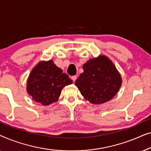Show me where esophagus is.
<instances>
[{
    "instance_id": "1",
    "label": "esophagus",
    "mask_w": 151,
    "mask_h": 151,
    "mask_svg": "<svg viewBox=\"0 0 151 151\" xmlns=\"http://www.w3.org/2000/svg\"><path fill=\"white\" fill-rule=\"evenodd\" d=\"M71 79H72V80H73V82H75L76 80V79H77V76H72V77H71Z\"/></svg>"
}]
</instances>
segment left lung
Masks as SVG:
<instances>
[{"instance_id":"1","label":"left lung","mask_w":151,"mask_h":151,"mask_svg":"<svg viewBox=\"0 0 151 151\" xmlns=\"http://www.w3.org/2000/svg\"><path fill=\"white\" fill-rule=\"evenodd\" d=\"M84 72L75 84L86 100L100 104L111 100L120 88L121 76L112 62L102 55L83 65Z\"/></svg>"}]
</instances>
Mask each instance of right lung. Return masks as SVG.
Here are the masks:
<instances>
[{
	"instance_id": "add662e5",
	"label": "right lung",
	"mask_w": 151,
	"mask_h": 151,
	"mask_svg": "<svg viewBox=\"0 0 151 151\" xmlns=\"http://www.w3.org/2000/svg\"><path fill=\"white\" fill-rule=\"evenodd\" d=\"M72 82L52 60L41 62L31 72L27 90L36 102L49 105L56 102L63 87Z\"/></svg>"
}]
</instances>
